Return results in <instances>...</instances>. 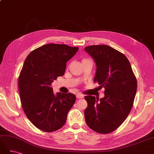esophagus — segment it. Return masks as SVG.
I'll return each mask as SVG.
<instances>
[{"label": "esophagus", "mask_w": 154, "mask_h": 154, "mask_svg": "<svg viewBox=\"0 0 154 154\" xmlns=\"http://www.w3.org/2000/svg\"><path fill=\"white\" fill-rule=\"evenodd\" d=\"M83 94H80V93H78V94H76V97L78 99H82V98H83Z\"/></svg>", "instance_id": "obj_1"}]
</instances>
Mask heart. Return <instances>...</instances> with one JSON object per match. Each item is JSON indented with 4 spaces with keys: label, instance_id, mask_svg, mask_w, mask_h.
Masks as SVG:
<instances>
[{
    "label": "heart",
    "instance_id": "obj_1",
    "mask_svg": "<svg viewBox=\"0 0 154 154\" xmlns=\"http://www.w3.org/2000/svg\"><path fill=\"white\" fill-rule=\"evenodd\" d=\"M85 60H87V59H83V60H82V61H85Z\"/></svg>",
    "mask_w": 154,
    "mask_h": 154
}]
</instances>
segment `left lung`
Wrapping results in <instances>:
<instances>
[{"mask_svg":"<svg viewBox=\"0 0 154 154\" xmlns=\"http://www.w3.org/2000/svg\"><path fill=\"white\" fill-rule=\"evenodd\" d=\"M94 59L96 72L94 82L105 88V97L100 101L86 96L85 119L88 127L100 134L114 131L127 118L137 90V80L125 54L106 45L85 48Z\"/></svg>","mask_w":154,"mask_h":154,"instance_id":"8db88e82","label":"left lung"}]
</instances>
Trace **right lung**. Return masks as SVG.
Wrapping results in <instances>:
<instances>
[{"label": "right lung", "mask_w": 154, "mask_h": 154, "mask_svg": "<svg viewBox=\"0 0 154 154\" xmlns=\"http://www.w3.org/2000/svg\"><path fill=\"white\" fill-rule=\"evenodd\" d=\"M78 51L77 47L49 44L31 51L25 60L18 81L21 104L27 118L42 131L61 128L75 103L74 94L54 95L51 85L63 75L66 62Z\"/></svg>", "instance_id": "obj_1"}]
</instances>
